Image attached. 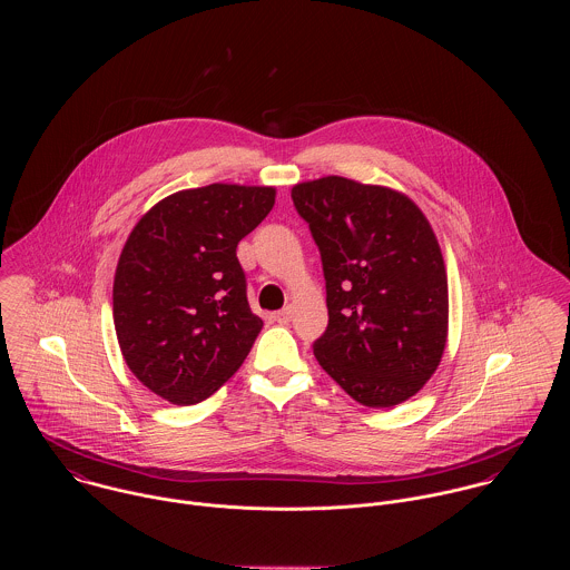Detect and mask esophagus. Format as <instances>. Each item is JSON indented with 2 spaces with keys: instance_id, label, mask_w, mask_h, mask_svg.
<instances>
[{
  "instance_id": "34e87169",
  "label": "esophagus",
  "mask_w": 570,
  "mask_h": 570,
  "mask_svg": "<svg viewBox=\"0 0 570 570\" xmlns=\"http://www.w3.org/2000/svg\"><path fill=\"white\" fill-rule=\"evenodd\" d=\"M292 316H294V307L289 305V307H285V309H281V312H276V314H274V321H276L278 325H287V323L292 321Z\"/></svg>"
}]
</instances>
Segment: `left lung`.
<instances>
[{
    "label": "left lung",
    "mask_w": 570,
    "mask_h": 570,
    "mask_svg": "<svg viewBox=\"0 0 570 570\" xmlns=\"http://www.w3.org/2000/svg\"><path fill=\"white\" fill-rule=\"evenodd\" d=\"M292 199L325 274L316 360L362 406L406 402L448 337V276L428 219L402 193L337 175L296 184Z\"/></svg>",
    "instance_id": "left-lung-1"
}]
</instances>
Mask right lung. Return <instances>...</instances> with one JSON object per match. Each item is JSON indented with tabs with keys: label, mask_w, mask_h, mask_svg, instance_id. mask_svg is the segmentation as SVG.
<instances>
[{
	"label": "right lung",
	"mask_w": 570,
	"mask_h": 570,
	"mask_svg": "<svg viewBox=\"0 0 570 570\" xmlns=\"http://www.w3.org/2000/svg\"><path fill=\"white\" fill-rule=\"evenodd\" d=\"M274 195L237 184L179 190L122 247L114 278L118 344L131 373L166 402L210 397L261 333L237 245L267 217Z\"/></svg>",
	"instance_id": "1"
}]
</instances>
